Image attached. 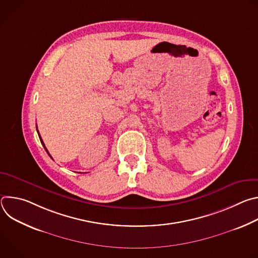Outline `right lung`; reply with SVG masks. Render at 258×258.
I'll list each match as a JSON object with an SVG mask.
<instances>
[{"instance_id": "1", "label": "right lung", "mask_w": 258, "mask_h": 258, "mask_svg": "<svg viewBox=\"0 0 258 258\" xmlns=\"http://www.w3.org/2000/svg\"><path fill=\"white\" fill-rule=\"evenodd\" d=\"M36 127H38V126H36ZM36 131H38V130H36ZM38 134H39V137H40V140H41V143H42V145L44 146V148L46 149V151H47V153L49 154V152H48V150H47V148H46V146H45V144H44V142H43V140H42V138H41V136H40V133H39V131H38ZM49 156L52 158V156L49 154Z\"/></svg>"}]
</instances>
